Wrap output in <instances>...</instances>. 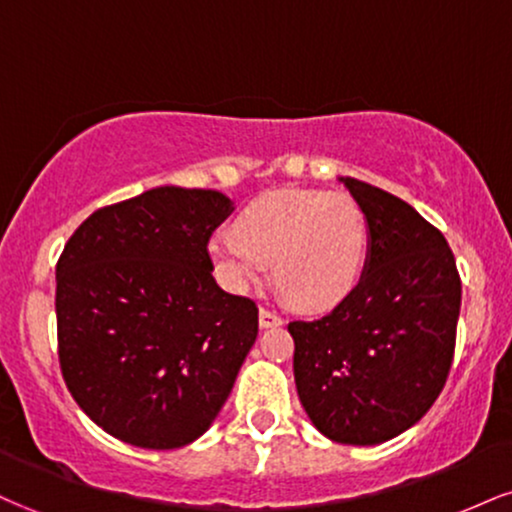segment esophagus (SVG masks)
<instances>
[{
    "label": "esophagus",
    "mask_w": 512,
    "mask_h": 512,
    "mask_svg": "<svg viewBox=\"0 0 512 512\" xmlns=\"http://www.w3.org/2000/svg\"><path fill=\"white\" fill-rule=\"evenodd\" d=\"M279 325H284V317L276 313V310H269V308L260 310V327L267 330V327H279Z\"/></svg>",
    "instance_id": "esophagus-1"
}]
</instances>
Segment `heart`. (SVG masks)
<instances>
[{"instance_id":"obj_1","label":"heart","mask_w":512,"mask_h":512,"mask_svg":"<svg viewBox=\"0 0 512 512\" xmlns=\"http://www.w3.org/2000/svg\"><path fill=\"white\" fill-rule=\"evenodd\" d=\"M235 231L209 238L216 274L231 291L260 286L267 264L298 310L337 308L366 272L370 231L346 192L272 190L240 211Z\"/></svg>"}]
</instances>
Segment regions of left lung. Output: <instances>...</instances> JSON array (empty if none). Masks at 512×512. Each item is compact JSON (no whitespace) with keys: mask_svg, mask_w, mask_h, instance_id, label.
Segmentation results:
<instances>
[{"mask_svg":"<svg viewBox=\"0 0 512 512\" xmlns=\"http://www.w3.org/2000/svg\"><path fill=\"white\" fill-rule=\"evenodd\" d=\"M368 221L366 272L320 320L289 322L305 414L334 443L378 445L433 407L455 354L462 284L436 226L407 202L342 178Z\"/></svg>","mask_w":512,"mask_h":512,"instance_id":"1","label":"left lung"}]
</instances>
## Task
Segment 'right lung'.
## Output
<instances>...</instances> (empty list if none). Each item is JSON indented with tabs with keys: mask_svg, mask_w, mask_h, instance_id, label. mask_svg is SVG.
Instances as JSON below:
<instances>
[{
	"mask_svg": "<svg viewBox=\"0 0 512 512\" xmlns=\"http://www.w3.org/2000/svg\"><path fill=\"white\" fill-rule=\"evenodd\" d=\"M233 211L216 190L154 187L93 211L57 260V354L88 419L137 448L202 436L257 339V305L211 276Z\"/></svg>",
	"mask_w": 512,
	"mask_h": 512,
	"instance_id": "right-lung-1",
	"label": "right lung"
}]
</instances>
